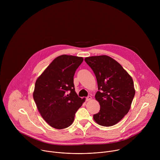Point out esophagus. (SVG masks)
Here are the masks:
<instances>
[{"instance_id": "34e87169", "label": "esophagus", "mask_w": 160, "mask_h": 160, "mask_svg": "<svg viewBox=\"0 0 160 160\" xmlns=\"http://www.w3.org/2000/svg\"><path fill=\"white\" fill-rule=\"evenodd\" d=\"M91 99H92V97H91L90 96H88L87 98H86V101H89Z\"/></svg>"}]
</instances>
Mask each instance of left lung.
<instances>
[{"instance_id": "obj_1", "label": "left lung", "mask_w": 160, "mask_h": 160, "mask_svg": "<svg viewBox=\"0 0 160 160\" xmlns=\"http://www.w3.org/2000/svg\"><path fill=\"white\" fill-rule=\"evenodd\" d=\"M96 75L98 90L95 98L100 111L94 121L104 127L118 123L129 111L135 90L132 77L116 60L106 56L85 58Z\"/></svg>"}]
</instances>
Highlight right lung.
I'll use <instances>...</instances> for the list:
<instances>
[{
    "label": "right lung",
    "instance_id": "add662e5",
    "mask_svg": "<svg viewBox=\"0 0 160 160\" xmlns=\"http://www.w3.org/2000/svg\"><path fill=\"white\" fill-rule=\"evenodd\" d=\"M83 61L82 57L59 56L36 80L33 99L42 117L54 128L70 127L85 101L78 96L73 83L76 70Z\"/></svg>",
    "mask_w": 160,
    "mask_h": 160
}]
</instances>
